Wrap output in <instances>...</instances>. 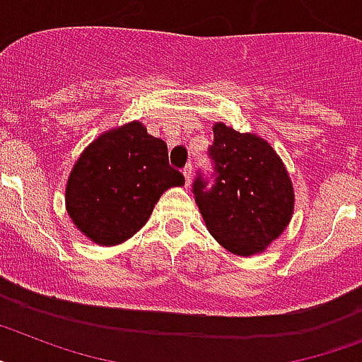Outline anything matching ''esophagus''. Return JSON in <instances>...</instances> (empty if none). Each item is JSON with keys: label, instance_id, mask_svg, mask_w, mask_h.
Listing matches in <instances>:
<instances>
[{"label": "esophagus", "instance_id": "esophagus-1", "mask_svg": "<svg viewBox=\"0 0 362 362\" xmlns=\"http://www.w3.org/2000/svg\"><path fill=\"white\" fill-rule=\"evenodd\" d=\"M183 175H185V183H187V187H190V181H192V166H190V164L185 166Z\"/></svg>", "mask_w": 362, "mask_h": 362}]
</instances>
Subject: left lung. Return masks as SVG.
<instances>
[{"instance_id":"left-lung-1","label":"left lung","mask_w":362,"mask_h":362,"mask_svg":"<svg viewBox=\"0 0 362 362\" xmlns=\"http://www.w3.org/2000/svg\"><path fill=\"white\" fill-rule=\"evenodd\" d=\"M209 148L214 185L198 174L192 192L209 233L235 255L264 252L294 213V188L267 140L214 124Z\"/></svg>"}]
</instances>
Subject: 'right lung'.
I'll return each instance as SVG.
<instances>
[{"instance_id": "right-lung-1", "label": "right lung", "mask_w": 362, "mask_h": 362, "mask_svg": "<svg viewBox=\"0 0 362 362\" xmlns=\"http://www.w3.org/2000/svg\"><path fill=\"white\" fill-rule=\"evenodd\" d=\"M181 185L166 142L131 122L100 134L81 153L68 177L66 211L92 242L115 246L148 222L164 190Z\"/></svg>"}]
</instances>
